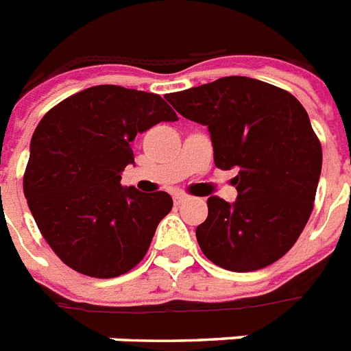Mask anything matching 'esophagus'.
Instances as JSON below:
<instances>
[{
	"mask_svg": "<svg viewBox=\"0 0 351 351\" xmlns=\"http://www.w3.org/2000/svg\"><path fill=\"white\" fill-rule=\"evenodd\" d=\"M187 200H189V197H186V195H175L176 206H182V204H186Z\"/></svg>",
	"mask_w": 351,
	"mask_h": 351,
	"instance_id": "34e87169",
	"label": "esophagus"
}]
</instances>
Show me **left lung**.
<instances>
[{
	"label": "left lung",
	"mask_w": 351,
	"mask_h": 351,
	"mask_svg": "<svg viewBox=\"0 0 351 351\" xmlns=\"http://www.w3.org/2000/svg\"><path fill=\"white\" fill-rule=\"evenodd\" d=\"M187 120L208 125L215 165L239 169L233 204L208 198L200 250L230 271H255L284 256L310 219L322 149L308 112L288 90L245 76L167 95Z\"/></svg>",
	"instance_id": "8db88e82"
}]
</instances>
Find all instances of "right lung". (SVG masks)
<instances>
[{"instance_id": "right-lung-1", "label": "right lung", "mask_w": 351, "mask_h": 351, "mask_svg": "<svg viewBox=\"0 0 351 351\" xmlns=\"http://www.w3.org/2000/svg\"><path fill=\"white\" fill-rule=\"evenodd\" d=\"M176 112L158 95L96 85L52 107L36 127L23 193L43 239L74 271L112 278L147 253L173 208L165 191L121 187L131 143Z\"/></svg>"}]
</instances>
